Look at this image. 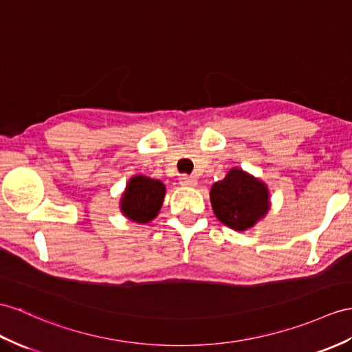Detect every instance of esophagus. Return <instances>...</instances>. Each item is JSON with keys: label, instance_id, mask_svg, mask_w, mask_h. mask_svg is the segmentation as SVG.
I'll return each instance as SVG.
<instances>
[{"label": "esophagus", "instance_id": "obj_1", "mask_svg": "<svg viewBox=\"0 0 352 352\" xmlns=\"http://www.w3.org/2000/svg\"><path fill=\"white\" fill-rule=\"evenodd\" d=\"M179 182L184 186H195L197 185V179L192 176H188V175H182L181 179H179Z\"/></svg>", "mask_w": 352, "mask_h": 352}]
</instances>
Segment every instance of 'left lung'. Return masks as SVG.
Masks as SVG:
<instances>
[{
	"label": "left lung",
	"instance_id": "obj_1",
	"mask_svg": "<svg viewBox=\"0 0 352 352\" xmlns=\"http://www.w3.org/2000/svg\"><path fill=\"white\" fill-rule=\"evenodd\" d=\"M210 203L217 218L227 227L245 231L254 227L269 210L267 185L241 168L212 185Z\"/></svg>",
	"mask_w": 352,
	"mask_h": 352
}]
</instances>
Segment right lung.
<instances>
[{
  "label": "right lung",
  "mask_w": 352,
  "mask_h": 352,
  "mask_svg": "<svg viewBox=\"0 0 352 352\" xmlns=\"http://www.w3.org/2000/svg\"><path fill=\"white\" fill-rule=\"evenodd\" d=\"M164 195L166 186L158 179L133 176L122 194L121 212L128 219L146 224L158 215Z\"/></svg>",
  "instance_id": "obj_1"
}]
</instances>
